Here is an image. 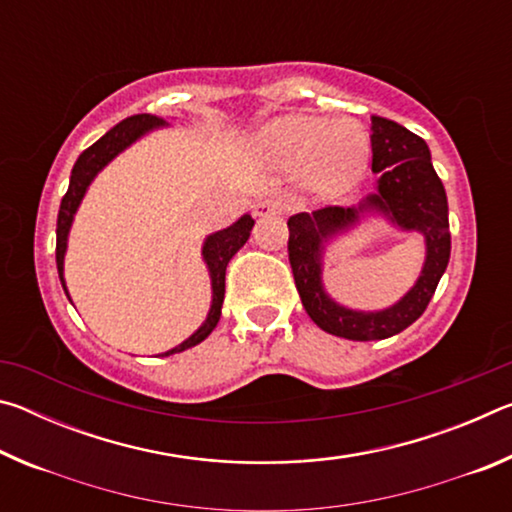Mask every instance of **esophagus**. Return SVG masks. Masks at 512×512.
I'll list each match as a JSON object with an SVG mask.
<instances>
[{
  "instance_id": "34e87169",
  "label": "esophagus",
  "mask_w": 512,
  "mask_h": 512,
  "mask_svg": "<svg viewBox=\"0 0 512 512\" xmlns=\"http://www.w3.org/2000/svg\"><path fill=\"white\" fill-rule=\"evenodd\" d=\"M282 212V203L275 201V198H262L255 205V216H273Z\"/></svg>"
}]
</instances>
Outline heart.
Masks as SVG:
<instances>
[{
	"label": "heart",
	"mask_w": 512,
	"mask_h": 512,
	"mask_svg": "<svg viewBox=\"0 0 512 512\" xmlns=\"http://www.w3.org/2000/svg\"><path fill=\"white\" fill-rule=\"evenodd\" d=\"M255 146L273 167H302L305 183L318 192L348 187L370 158V137L354 119L287 115L266 124L257 133Z\"/></svg>",
	"instance_id": "heart-1"
}]
</instances>
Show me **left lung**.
Returning <instances> with one entry per match:
<instances>
[{
	"label": "left lung",
	"instance_id": "8db88e82",
	"mask_svg": "<svg viewBox=\"0 0 512 512\" xmlns=\"http://www.w3.org/2000/svg\"><path fill=\"white\" fill-rule=\"evenodd\" d=\"M370 144L372 171L379 176L375 194H368L359 205H329L311 214H293L287 221L289 262L302 307L323 332L350 341L388 339L415 323L436 293L452 253L447 194L431 164L427 142L397 121L372 117ZM366 213H381L396 227L420 231L428 246L423 273L410 293L379 312L343 308L322 287L324 244Z\"/></svg>",
	"mask_w": 512,
	"mask_h": 512
}]
</instances>
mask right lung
I'll list each match as a JSON object with an SVG mask.
<instances>
[{
    "label": "right lung",
    "mask_w": 512,
    "mask_h": 512,
    "mask_svg": "<svg viewBox=\"0 0 512 512\" xmlns=\"http://www.w3.org/2000/svg\"><path fill=\"white\" fill-rule=\"evenodd\" d=\"M167 126V121L153 115H133L124 121H119L115 128L101 137V140L94 142L90 149H85L79 160H76L72 176H69V187L67 194L60 201V210H58V223H56V266H58V277L60 284L67 293L65 287V253H67V237H69V228H72L74 214L79 210V205L83 201L85 192L97 173L106 167L110 160H115L117 155L128 149L133 142L140 140L146 133L155 131V128ZM253 216L244 214L239 221H235L230 228L214 232V235L207 237L203 241V259L207 264V271H210V280H212V305L210 311H207L205 323L196 329V332L189 336L187 341H183L176 348L164 352L162 357H169V354L183 352L187 348H194L201 341H205L207 336L212 334V329L216 327L221 318V305H223V296H225V268H228V262L235 257L237 250L246 244L250 237V230H253ZM69 298V293H67Z\"/></svg>",
    "instance_id": "obj_1"
}]
</instances>
